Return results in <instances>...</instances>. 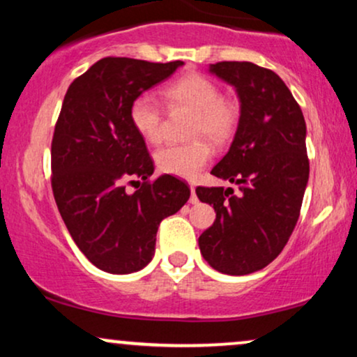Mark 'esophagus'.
Segmentation results:
<instances>
[{"instance_id": "34e87169", "label": "esophagus", "mask_w": 357, "mask_h": 357, "mask_svg": "<svg viewBox=\"0 0 357 357\" xmlns=\"http://www.w3.org/2000/svg\"><path fill=\"white\" fill-rule=\"evenodd\" d=\"M191 204H198V196H196V188L191 186V199H190Z\"/></svg>"}]
</instances>
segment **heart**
<instances>
[{"label":"heart","instance_id":"heart-1","mask_svg":"<svg viewBox=\"0 0 357 357\" xmlns=\"http://www.w3.org/2000/svg\"><path fill=\"white\" fill-rule=\"evenodd\" d=\"M162 97L171 109L192 112L190 136H204L215 144H227L235 136L240 122V105L221 96L216 82L202 73H188L167 84ZM130 124L151 144L162 139V109L149 93H141L130 102ZM211 146L204 139L186 144H169L155 153V166L161 173L192 179L211 159Z\"/></svg>","mask_w":357,"mask_h":357}]
</instances>
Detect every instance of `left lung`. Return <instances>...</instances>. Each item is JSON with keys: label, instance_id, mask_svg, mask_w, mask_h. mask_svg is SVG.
<instances>
[{"label": "left lung", "instance_id": "8db88e82", "mask_svg": "<svg viewBox=\"0 0 357 357\" xmlns=\"http://www.w3.org/2000/svg\"><path fill=\"white\" fill-rule=\"evenodd\" d=\"M210 70L231 84L241 102L230 151L211 174L236 183L240 192L196 188L199 202L216 211L199 250L218 272L247 275L275 260L297 225L309 181L305 121L275 72L252 61H218Z\"/></svg>", "mask_w": 357, "mask_h": 357}]
</instances>
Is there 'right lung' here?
Listing matches in <instances>:
<instances>
[{
	"mask_svg": "<svg viewBox=\"0 0 357 357\" xmlns=\"http://www.w3.org/2000/svg\"><path fill=\"white\" fill-rule=\"evenodd\" d=\"M181 65L105 56L65 93L52 139L53 198L77 247L104 272L146 267L159 223L190 199L181 179H151L154 161L129 119L130 102ZM137 177L142 188L129 195Z\"/></svg>",
	"mask_w": 357,
	"mask_h": 357,
	"instance_id": "right-lung-1",
	"label": "right lung"
}]
</instances>
